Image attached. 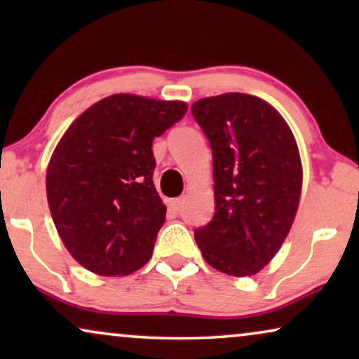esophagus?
<instances>
[{
  "label": "esophagus",
  "instance_id": "1",
  "mask_svg": "<svg viewBox=\"0 0 359 359\" xmlns=\"http://www.w3.org/2000/svg\"><path fill=\"white\" fill-rule=\"evenodd\" d=\"M183 204H184V198H176V199H171L170 203H168V205L173 210H176V212H178V210H181V208H183Z\"/></svg>",
  "mask_w": 359,
  "mask_h": 359
}]
</instances>
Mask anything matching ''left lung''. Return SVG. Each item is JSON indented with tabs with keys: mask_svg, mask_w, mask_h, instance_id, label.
<instances>
[{
	"mask_svg": "<svg viewBox=\"0 0 359 359\" xmlns=\"http://www.w3.org/2000/svg\"><path fill=\"white\" fill-rule=\"evenodd\" d=\"M214 156L215 214L194 230L210 266L253 276L271 262L296 217L302 188L297 144L281 114L243 93L191 106Z\"/></svg>",
	"mask_w": 359,
	"mask_h": 359,
	"instance_id": "obj_1",
	"label": "left lung"
}]
</instances>
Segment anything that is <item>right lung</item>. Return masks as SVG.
<instances>
[{"label":"right lung","mask_w":359,"mask_h":359,"mask_svg":"<svg viewBox=\"0 0 359 359\" xmlns=\"http://www.w3.org/2000/svg\"><path fill=\"white\" fill-rule=\"evenodd\" d=\"M186 111L181 101L112 95L63 134L47 168V201L63 245L81 266L124 276L149 262L166 215L151 180V144Z\"/></svg>","instance_id":"add662e5"}]
</instances>
